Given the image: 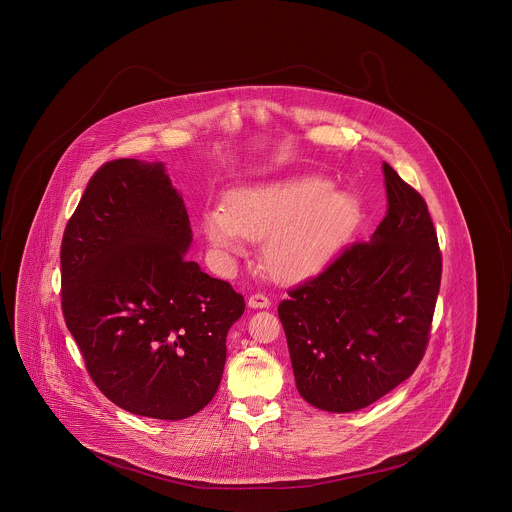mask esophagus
<instances>
[{"instance_id":"1","label":"esophagus","mask_w":512,"mask_h":512,"mask_svg":"<svg viewBox=\"0 0 512 512\" xmlns=\"http://www.w3.org/2000/svg\"><path fill=\"white\" fill-rule=\"evenodd\" d=\"M271 306V300L266 295H252L248 298V308L252 310H262V308H269Z\"/></svg>"}]
</instances>
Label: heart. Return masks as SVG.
I'll return each instance as SVG.
<instances>
[{
    "label": "heart",
    "mask_w": 512,
    "mask_h": 512,
    "mask_svg": "<svg viewBox=\"0 0 512 512\" xmlns=\"http://www.w3.org/2000/svg\"><path fill=\"white\" fill-rule=\"evenodd\" d=\"M360 204L322 175H293L229 190L225 208H206L202 233L221 264L262 241V262L279 283H300L327 268L349 243Z\"/></svg>",
    "instance_id": "1"
}]
</instances>
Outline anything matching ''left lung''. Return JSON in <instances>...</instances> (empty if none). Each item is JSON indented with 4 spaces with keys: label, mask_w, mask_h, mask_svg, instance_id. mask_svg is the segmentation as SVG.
<instances>
[{
    "label": "left lung",
    "mask_w": 512,
    "mask_h": 512,
    "mask_svg": "<svg viewBox=\"0 0 512 512\" xmlns=\"http://www.w3.org/2000/svg\"><path fill=\"white\" fill-rule=\"evenodd\" d=\"M389 210L277 308L300 397L325 412L366 408L414 374L430 337L441 252L424 198L385 163Z\"/></svg>",
    "instance_id": "8db88e82"
}]
</instances>
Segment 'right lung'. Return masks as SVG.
I'll return each instance as SVG.
<instances>
[{
    "mask_svg": "<svg viewBox=\"0 0 512 512\" xmlns=\"http://www.w3.org/2000/svg\"><path fill=\"white\" fill-rule=\"evenodd\" d=\"M190 244L163 162L106 163L65 227V322L100 391L136 416L183 420L210 403L243 316V295L189 262Z\"/></svg>",
    "mask_w": 512,
    "mask_h": 512,
    "instance_id": "right-lung-1",
    "label": "right lung"
}]
</instances>
